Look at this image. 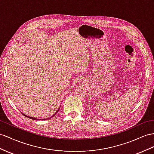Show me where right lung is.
Wrapping results in <instances>:
<instances>
[{"instance_id":"right-lung-1","label":"right lung","mask_w":154,"mask_h":154,"mask_svg":"<svg viewBox=\"0 0 154 154\" xmlns=\"http://www.w3.org/2000/svg\"><path fill=\"white\" fill-rule=\"evenodd\" d=\"M59 109H60V108H59L57 111V112H55L54 115H53V116H51V117H49V118H45V119H43V120H47V119H50V118H51L52 117H53L55 115H56V114L58 112V111H59ZM23 115H24L25 116H26V117H28V118H30V119H32V120H43V119H38V118H33V117H31V116H27V115H25V114H23V113H22Z\"/></svg>"}]
</instances>
